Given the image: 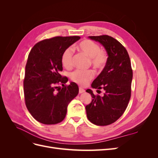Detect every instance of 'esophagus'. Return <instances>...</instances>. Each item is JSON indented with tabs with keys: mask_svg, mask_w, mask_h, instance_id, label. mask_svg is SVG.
<instances>
[{
	"mask_svg": "<svg viewBox=\"0 0 158 158\" xmlns=\"http://www.w3.org/2000/svg\"><path fill=\"white\" fill-rule=\"evenodd\" d=\"M84 92H85V90H84L82 88H81V87H80V88H79V94L84 93Z\"/></svg>",
	"mask_w": 158,
	"mask_h": 158,
	"instance_id": "obj_1",
	"label": "esophagus"
}]
</instances>
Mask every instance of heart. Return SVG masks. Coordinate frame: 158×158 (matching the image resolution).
Listing matches in <instances>:
<instances>
[{
	"label": "heart",
	"mask_w": 158,
	"mask_h": 158,
	"mask_svg": "<svg viewBox=\"0 0 158 158\" xmlns=\"http://www.w3.org/2000/svg\"><path fill=\"white\" fill-rule=\"evenodd\" d=\"M78 48L84 55L89 58L90 63L94 68L102 69L106 66L107 61V56L105 52L101 51V48L96 43L89 40L81 41ZM61 63L66 69L70 68L73 63V51L69 47L64 50L61 56ZM94 76L92 70H76L70 74V77L73 82L80 85H87Z\"/></svg>",
	"instance_id": "obj_1"
}]
</instances>
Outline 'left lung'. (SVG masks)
<instances>
[{
	"mask_svg": "<svg viewBox=\"0 0 158 158\" xmlns=\"http://www.w3.org/2000/svg\"><path fill=\"white\" fill-rule=\"evenodd\" d=\"M88 37L102 45L108 57L102 73L91 85L97 89V92L103 89L105 93L103 96L95 95L92 89H86L92 101L85 106V110L91 123L106 126L121 117L130 100L132 80L131 60L126 49L113 37L106 35Z\"/></svg>",
	"mask_w": 158,
	"mask_h": 158,
	"instance_id": "left-lung-1",
	"label": "left lung"
}]
</instances>
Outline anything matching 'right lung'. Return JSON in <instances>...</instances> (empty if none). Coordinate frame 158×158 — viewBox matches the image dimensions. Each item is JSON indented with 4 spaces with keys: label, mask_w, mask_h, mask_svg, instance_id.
<instances>
[{
    "label": "right lung",
    "mask_w": 158,
    "mask_h": 158,
    "mask_svg": "<svg viewBox=\"0 0 158 158\" xmlns=\"http://www.w3.org/2000/svg\"><path fill=\"white\" fill-rule=\"evenodd\" d=\"M80 39L79 36L55 37L37 43L31 49L26 66L23 91L26 106L35 120L55 125L65 118L69 103L78 95L75 82L69 85L62 77L61 56L65 49ZM64 87L59 89L57 83Z\"/></svg>",
    "instance_id": "1"
}]
</instances>
